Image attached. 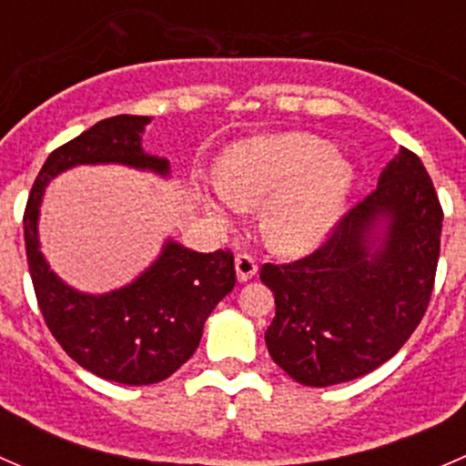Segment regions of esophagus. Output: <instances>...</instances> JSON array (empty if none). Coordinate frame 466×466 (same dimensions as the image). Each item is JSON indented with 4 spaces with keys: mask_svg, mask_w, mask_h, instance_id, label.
I'll use <instances>...</instances> for the list:
<instances>
[{
    "mask_svg": "<svg viewBox=\"0 0 466 466\" xmlns=\"http://www.w3.org/2000/svg\"><path fill=\"white\" fill-rule=\"evenodd\" d=\"M237 277L238 281H248L252 279V277L257 275V270H259V263L252 255H248V252H241V255H237Z\"/></svg>",
    "mask_w": 466,
    "mask_h": 466,
    "instance_id": "obj_1",
    "label": "esophagus"
}]
</instances>
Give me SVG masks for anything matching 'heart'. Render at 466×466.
Instances as JSON below:
<instances>
[{
  "label": "heart",
  "instance_id": "1",
  "mask_svg": "<svg viewBox=\"0 0 466 466\" xmlns=\"http://www.w3.org/2000/svg\"><path fill=\"white\" fill-rule=\"evenodd\" d=\"M218 177L209 198L218 214L268 199L261 214L268 246L284 255H304L336 223L351 168L316 135L286 133L232 146L223 155Z\"/></svg>",
  "mask_w": 466,
  "mask_h": 466
}]
</instances>
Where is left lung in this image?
Segmentation results:
<instances>
[{"label":"left lung","mask_w":466,"mask_h":466,"mask_svg":"<svg viewBox=\"0 0 466 466\" xmlns=\"http://www.w3.org/2000/svg\"><path fill=\"white\" fill-rule=\"evenodd\" d=\"M379 218H389V238L372 253L369 232ZM441 218L424 164L401 148L377 189L311 255L261 266L277 304L266 331L272 360L298 383L327 388L392 359L429 309Z\"/></svg>","instance_id":"8db88e82"}]
</instances>
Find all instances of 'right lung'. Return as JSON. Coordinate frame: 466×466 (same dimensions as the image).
<instances>
[{
    "instance_id": "obj_1",
    "label": "right lung",
    "mask_w": 466,
    "mask_h": 466,
    "mask_svg": "<svg viewBox=\"0 0 466 466\" xmlns=\"http://www.w3.org/2000/svg\"><path fill=\"white\" fill-rule=\"evenodd\" d=\"M148 121V116L116 115L58 146L33 182L25 209L33 290L51 336L87 372L126 385L159 383L191 359L205 320L237 284L234 255L229 250L200 255L167 243L162 257L137 281L94 298L72 290L49 270L35 225L46 182L74 164L119 162L167 173V159L142 150Z\"/></svg>"
}]
</instances>
